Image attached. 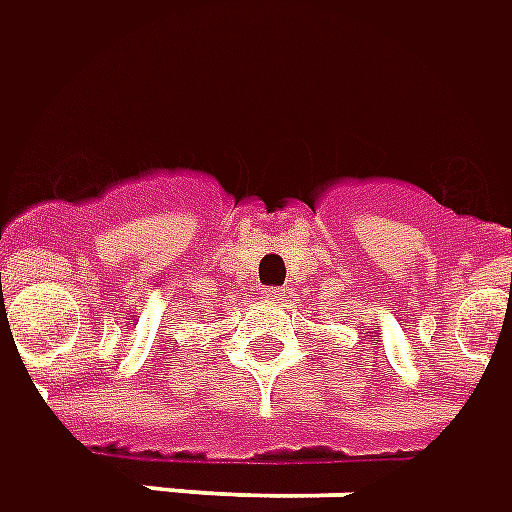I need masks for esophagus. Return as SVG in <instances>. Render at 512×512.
Here are the masks:
<instances>
[{
	"mask_svg": "<svg viewBox=\"0 0 512 512\" xmlns=\"http://www.w3.org/2000/svg\"><path fill=\"white\" fill-rule=\"evenodd\" d=\"M262 297L267 300V303H273V306H284L286 292L284 289H275V286H270V289H264Z\"/></svg>",
	"mask_w": 512,
	"mask_h": 512,
	"instance_id": "34e87169",
	"label": "esophagus"
}]
</instances>
